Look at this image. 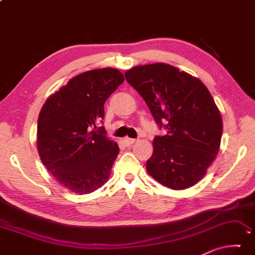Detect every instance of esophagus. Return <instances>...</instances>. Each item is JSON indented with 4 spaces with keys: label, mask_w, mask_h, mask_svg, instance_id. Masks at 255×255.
I'll return each mask as SVG.
<instances>
[{
    "label": "esophagus",
    "mask_w": 255,
    "mask_h": 255,
    "mask_svg": "<svg viewBox=\"0 0 255 255\" xmlns=\"http://www.w3.org/2000/svg\"><path fill=\"white\" fill-rule=\"evenodd\" d=\"M135 142H136V139H134V138H129V137L124 138V143H125V145H127V146H130V145L134 144Z\"/></svg>",
    "instance_id": "esophagus-1"
}]
</instances>
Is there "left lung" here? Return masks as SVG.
I'll return each instance as SVG.
<instances>
[{
    "mask_svg": "<svg viewBox=\"0 0 255 255\" xmlns=\"http://www.w3.org/2000/svg\"><path fill=\"white\" fill-rule=\"evenodd\" d=\"M126 80L146 102L167 135L153 139L146 170L171 189L192 187L203 178L219 152L222 119L215 100L199 78L167 63L136 66Z\"/></svg>",
    "mask_w": 255,
    "mask_h": 255,
    "instance_id": "1",
    "label": "left lung"
}]
</instances>
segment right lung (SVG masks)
Instances as JSON below:
<instances>
[{"label": "right lung", "mask_w": 255, "mask_h": 255, "mask_svg": "<svg viewBox=\"0 0 255 255\" xmlns=\"http://www.w3.org/2000/svg\"><path fill=\"white\" fill-rule=\"evenodd\" d=\"M115 68L82 72L50 95L37 120V151L52 176L69 191L90 194L107 183L119 146L99 127L104 103L124 83Z\"/></svg>", "instance_id": "add662e5"}]
</instances>
